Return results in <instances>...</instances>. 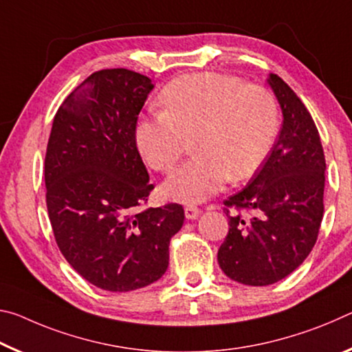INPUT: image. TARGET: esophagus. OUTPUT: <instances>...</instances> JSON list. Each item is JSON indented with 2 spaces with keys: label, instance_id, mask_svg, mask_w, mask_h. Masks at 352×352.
Returning <instances> with one entry per match:
<instances>
[{
  "label": "esophagus",
  "instance_id": "obj_1",
  "mask_svg": "<svg viewBox=\"0 0 352 352\" xmlns=\"http://www.w3.org/2000/svg\"><path fill=\"white\" fill-rule=\"evenodd\" d=\"M184 210H186V218H187V220H195V218H198L201 215L199 207L192 206V204L186 206V209H184Z\"/></svg>",
  "mask_w": 352,
  "mask_h": 352
}]
</instances>
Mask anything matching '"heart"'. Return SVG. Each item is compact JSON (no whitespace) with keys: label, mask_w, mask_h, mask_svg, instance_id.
Returning a JSON list of instances; mask_svg holds the SVG:
<instances>
[{"label":"heart","mask_w":352,"mask_h":352,"mask_svg":"<svg viewBox=\"0 0 352 352\" xmlns=\"http://www.w3.org/2000/svg\"><path fill=\"white\" fill-rule=\"evenodd\" d=\"M160 112L137 124L138 151L153 170L168 173L193 138L195 157L164 184L177 203H201L229 179L254 176L274 145L278 104L263 85L221 73L186 74L165 85Z\"/></svg>","instance_id":"1"}]
</instances>
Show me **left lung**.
Segmentation results:
<instances>
[{
	"instance_id": "obj_1",
	"label": "left lung",
	"mask_w": 352,
	"mask_h": 352,
	"mask_svg": "<svg viewBox=\"0 0 352 352\" xmlns=\"http://www.w3.org/2000/svg\"><path fill=\"white\" fill-rule=\"evenodd\" d=\"M268 84L284 123L248 186L224 201L229 232L218 250L224 274L254 287L284 279L306 261L324 212L326 160L312 115L278 74H270ZM229 208L236 209L234 216Z\"/></svg>"
}]
</instances>
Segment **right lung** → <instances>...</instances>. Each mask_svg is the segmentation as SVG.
<instances>
[{"label": "right lung", "instance_id": "1", "mask_svg": "<svg viewBox=\"0 0 352 352\" xmlns=\"http://www.w3.org/2000/svg\"><path fill=\"white\" fill-rule=\"evenodd\" d=\"M154 85L126 68L95 72L57 111L45 157L46 207L67 262L98 289L132 292L168 268L184 207H145L154 186L137 149Z\"/></svg>", "mask_w": 352, "mask_h": 352}]
</instances>
